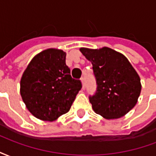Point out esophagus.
I'll use <instances>...</instances> for the list:
<instances>
[{"instance_id": "34e87169", "label": "esophagus", "mask_w": 156, "mask_h": 156, "mask_svg": "<svg viewBox=\"0 0 156 156\" xmlns=\"http://www.w3.org/2000/svg\"><path fill=\"white\" fill-rule=\"evenodd\" d=\"M81 83H82V87H83V88L84 89L85 88V82H84V78H81Z\"/></svg>"}]
</instances>
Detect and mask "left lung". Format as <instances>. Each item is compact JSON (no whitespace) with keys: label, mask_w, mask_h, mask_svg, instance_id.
<instances>
[{"label":"left lung","mask_w":156,"mask_h":156,"mask_svg":"<svg viewBox=\"0 0 156 156\" xmlns=\"http://www.w3.org/2000/svg\"><path fill=\"white\" fill-rule=\"evenodd\" d=\"M93 65L97 91L89 97L94 111L106 119L123 117L137 104L141 92L140 78L128 58L112 48H81Z\"/></svg>","instance_id":"obj_1"}]
</instances>
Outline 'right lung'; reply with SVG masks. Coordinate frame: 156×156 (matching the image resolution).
I'll use <instances>...</instances> for the list:
<instances>
[{"mask_svg": "<svg viewBox=\"0 0 156 156\" xmlns=\"http://www.w3.org/2000/svg\"><path fill=\"white\" fill-rule=\"evenodd\" d=\"M81 88V82L70 75L66 52L58 48H48L34 56L20 82L26 107L43 121H54L68 113Z\"/></svg>", "mask_w": 156, "mask_h": 156, "instance_id": "right-lung-1", "label": "right lung"}]
</instances>
